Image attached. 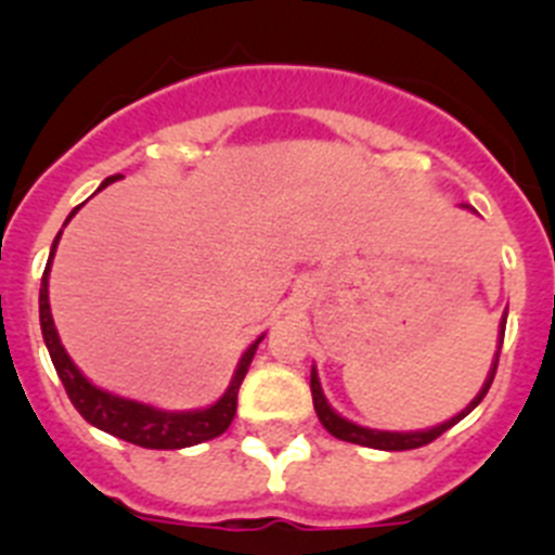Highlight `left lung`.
Listing matches in <instances>:
<instances>
[{"label": "left lung", "instance_id": "8db88e82", "mask_svg": "<svg viewBox=\"0 0 555 555\" xmlns=\"http://www.w3.org/2000/svg\"><path fill=\"white\" fill-rule=\"evenodd\" d=\"M464 208H469V205H464ZM469 210H473V208H469ZM506 317H508V313H503V322H500V341H498L500 347H503V336H506ZM500 347H498V352H494L492 370H489L487 380H483V386H480L478 395L473 397V403H469L464 411H459L455 416H450L448 423L434 425V428H425V430H375V428H364V425L350 423V420H345L341 414H336V411L331 409V403H327V397H325V391H322V384H320V375H317V366H311L313 409H317V416H320V423L325 425L327 434L336 436V439H341V442H352V444H361V448H375V450H414V448H423V444H430L434 439H439V436H442L444 430L453 428L455 423H461V420H464V416H467L469 411H473L475 405L483 400V397H487L489 386H492V380H494V372H498Z\"/></svg>", "mask_w": 555, "mask_h": 555}]
</instances>
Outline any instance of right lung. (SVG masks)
I'll list each match as a JSON object with an SVG mask.
<instances>
[{
	"instance_id": "1",
	"label": "right lung",
	"mask_w": 555,
	"mask_h": 555,
	"mask_svg": "<svg viewBox=\"0 0 555 555\" xmlns=\"http://www.w3.org/2000/svg\"><path fill=\"white\" fill-rule=\"evenodd\" d=\"M119 178L121 175H113V178H107L100 189L116 183ZM77 210H80V205L68 214V219L75 217ZM61 233L55 235L52 249H49V261L41 278V294H38V313H41V333H43V341H47L49 358H52V364H55L57 377H61L63 386H66L68 400H72V405L80 411L82 420L94 425V428L105 430V434L119 436V439H125V442L139 444V448H150V450H180V448H191V444L208 442V439L222 436L224 430L230 428V423H233L235 400H238V386H242L244 375H247L255 350H258L263 336L255 338L253 345L244 350V356L238 358V366H235L228 391L219 397L217 403L208 405V409L164 411V409H155V405L150 403L127 400V397H119V395H113V391L100 389V386L91 384V380L77 370L75 361L68 358L66 347L61 345V336H57L55 320H52V308H49V269H52V258H55Z\"/></svg>"
}]
</instances>
